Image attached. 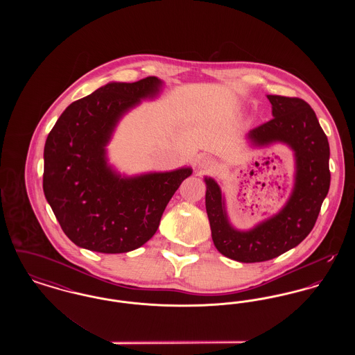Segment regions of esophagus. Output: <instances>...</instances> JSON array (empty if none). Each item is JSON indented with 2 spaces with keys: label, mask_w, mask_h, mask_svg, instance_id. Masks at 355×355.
<instances>
[{
  "label": "esophagus",
  "mask_w": 355,
  "mask_h": 355,
  "mask_svg": "<svg viewBox=\"0 0 355 355\" xmlns=\"http://www.w3.org/2000/svg\"><path fill=\"white\" fill-rule=\"evenodd\" d=\"M214 166H216V162L209 157H203L198 162V169L201 171H209V170L213 169Z\"/></svg>",
  "instance_id": "34e87169"
}]
</instances>
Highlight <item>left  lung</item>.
Segmentation results:
<instances>
[{"label":"left lung","mask_w":355,"mask_h":355,"mask_svg":"<svg viewBox=\"0 0 355 355\" xmlns=\"http://www.w3.org/2000/svg\"><path fill=\"white\" fill-rule=\"evenodd\" d=\"M268 98L274 117L249 137L257 145L281 141L295 152V186L286 206L253 230L238 232L227 222L220 187L214 180H205L213 242L220 254L245 263L269 261L300 245L313 230L330 187L329 141L311 106L298 97Z\"/></svg>","instance_id":"1"}]
</instances>
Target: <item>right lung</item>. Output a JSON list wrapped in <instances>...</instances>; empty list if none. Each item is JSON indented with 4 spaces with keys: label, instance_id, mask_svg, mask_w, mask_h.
Masks as SVG:
<instances>
[{
    "label": "right lung",
    "instance_id": "right-lung-1",
    "mask_svg": "<svg viewBox=\"0 0 355 355\" xmlns=\"http://www.w3.org/2000/svg\"><path fill=\"white\" fill-rule=\"evenodd\" d=\"M161 85L155 77L112 83L70 103L44 149V193L61 229L77 246L132 252L152 238L173 194L191 169L119 178L106 166L105 145L121 116Z\"/></svg>",
    "mask_w": 355,
    "mask_h": 355
}]
</instances>
